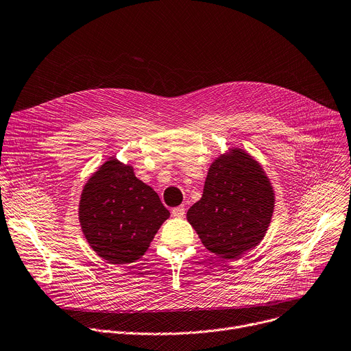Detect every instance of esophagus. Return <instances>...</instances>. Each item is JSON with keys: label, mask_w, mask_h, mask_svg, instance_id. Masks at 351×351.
I'll use <instances>...</instances> for the list:
<instances>
[{"label": "esophagus", "mask_w": 351, "mask_h": 351, "mask_svg": "<svg viewBox=\"0 0 351 351\" xmlns=\"http://www.w3.org/2000/svg\"><path fill=\"white\" fill-rule=\"evenodd\" d=\"M172 216L178 217V219L183 217L184 216V207L183 206H178V207L172 208Z\"/></svg>", "instance_id": "34e87169"}]
</instances>
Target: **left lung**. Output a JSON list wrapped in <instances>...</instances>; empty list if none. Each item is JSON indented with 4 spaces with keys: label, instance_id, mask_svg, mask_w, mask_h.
I'll return each mask as SVG.
<instances>
[{
    "label": "left lung",
    "instance_id": "obj_1",
    "mask_svg": "<svg viewBox=\"0 0 351 351\" xmlns=\"http://www.w3.org/2000/svg\"><path fill=\"white\" fill-rule=\"evenodd\" d=\"M274 204V189L260 163L231 148L210 165L202 199L186 217L208 251L234 261L261 243Z\"/></svg>",
    "mask_w": 351,
    "mask_h": 351
}]
</instances>
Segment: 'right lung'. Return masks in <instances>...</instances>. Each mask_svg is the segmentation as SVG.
Masks as SVG:
<instances>
[{"instance_id":"obj_1","label":"right lung","mask_w":351,"mask_h":351,"mask_svg":"<svg viewBox=\"0 0 351 351\" xmlns=\"http://www.w3.org/2000/svg\"><path fill=\"white\" fill-rule=\"evenodd\" d=\"M171 216L151 186L115 158L84 184L79 221L90 247L110 264L141 258L156 231Z\"/></svg>"}]
</instances>
